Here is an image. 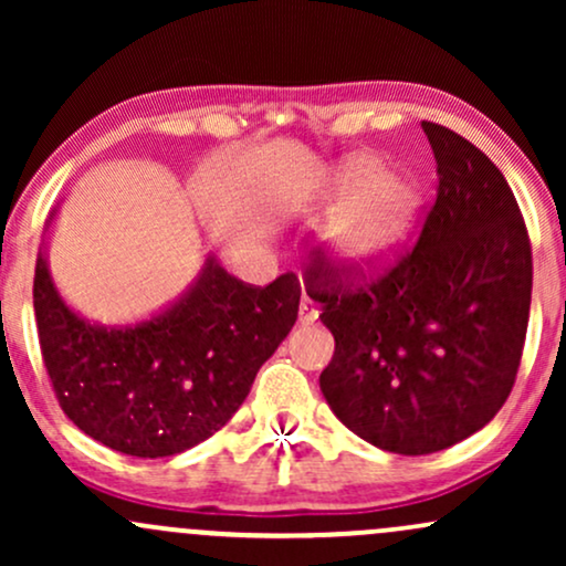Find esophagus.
<instances>
[{
  "label": "esophagus",
  "mask_w": 566,
  "mask_h": 566,
  "mask_svg": "<svg viewBox=\"0 0 566 566\" xmlns=\"http://www.w3.org/2000/svg\"><path fill=\"white\" fill-rule=\"evenodd\" d=\"M316 316H319V305L311 301L308 295H303L301 297V322L303 324H311V322L316 319Z\"/></svg>",
  "instance_id": "obj_1"
}]
</instances>
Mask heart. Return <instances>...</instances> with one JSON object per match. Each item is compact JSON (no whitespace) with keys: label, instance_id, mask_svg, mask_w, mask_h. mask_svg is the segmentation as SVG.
<instances>
[{"label":"heart","instance_id":"b5f03b06","mask_svg":"<svg viewBox=\"0 0 566 566\" xmlns=\"http://www.w3.org/2000/svg\"><path fill=\"white\" fill-rule=\"evenodd\" d=\"M333 188L348 207L327 229L329 255L354 271L378 269L405 242L418 212V186L407 175L380 172L378 159L354 157L337 167Z\"/></svg>","mask_w":566,"mask_h":566}]
</instances>
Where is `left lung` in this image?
<instances>
[{
	"mask_svg": "<svg viewBox=\"0 0 566 566\" xmlns=\"http://www.w3.org/2000/svg\"><path fill=\"white\" fill-rule=\"evenodd\" d=\"M437 201L418 242L354 271L324 250L305 292L335 337L319 375L343 426L396 454H431L497 415L522 365L532 301L527 223L503 172L473 143L423 122Z\"/></svg>",
	"mask_w": 566,
	"mask_h": 566,
	"instance_id": "obj_1",
	"label": "left lung"
}]
</instances>
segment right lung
Wrapping results in <instances>:
<instances>
[{"label": "right lung", "mask_w": 566, "mask_h": 566, "mask_svg": "<svg viewBox=\"0 0 566 566\" xmlns=\"http://www.w3.org/2000/svg\"><path fill=\"white\" fill-rule=\"evenodd\" d=\"M297 305L292 271L255 287L210 258L193 290L157 319L106 329L61 301L42 255L34 274L39 346L57 405L87 437L133 458H170L229 423Z\"/></svg>", "instance_id": "1"}]
</instances>
